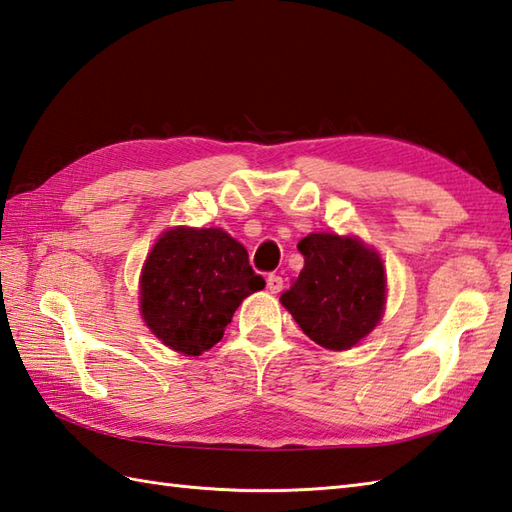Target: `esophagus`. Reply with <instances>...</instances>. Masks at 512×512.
I'll use <instances>...</instances> for the list:
<instances>
[{"mask_svg": "<svg viewBox=\"0 0 512 512\" xmlns=\"http://www.w3.org/2000/svg\"><path fill=\"white\" fill-rule=\"evenodd\" d=\"M266 286H268L270 292H273V295H277V292L284 290V279H281L279 275H268Z\"/></svg>", "mask_w": 512, "mask_h": 512, "instance_id": "34e87169", "label": "esophagus"}]
</instances>
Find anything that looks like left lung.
<instances>
[{
  "mask_svg": "<svg viewBox=\"0 0 512 512\" xmlns=\"http://www.w3.org/2000/svg\"><path fill=\"white\" fill-rule=\"evenodd\" d=\"M297 248L303 270L281 295V306L314 343L334 352L350 350L383 317V262L358 237L336 233H310Z\"/></svg>",
  "mask_w": 512,
  "mask_h": 512,
  "instance_id": "8db88e82",
  "label": "left lung"
}]
</instances>
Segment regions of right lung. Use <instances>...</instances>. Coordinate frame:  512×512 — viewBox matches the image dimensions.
Instances as JSON below:
<instances>
[{"instance_id":"obj_1","label":"right lung","mask_w":512,"mask_h":512,"mask_svg":"<svg viewBox=\"0 0 512 512\" xmlns=\"http://www.w3.org/2000/svg\"><path fill=\"white\" fill-rule=\"evenodd\" d=\"M264 286L246 248L222 228L176 226L145 259L140 312L171 350L200 356L222 339L239 303Z\"/></svg>"}]
</instances>
